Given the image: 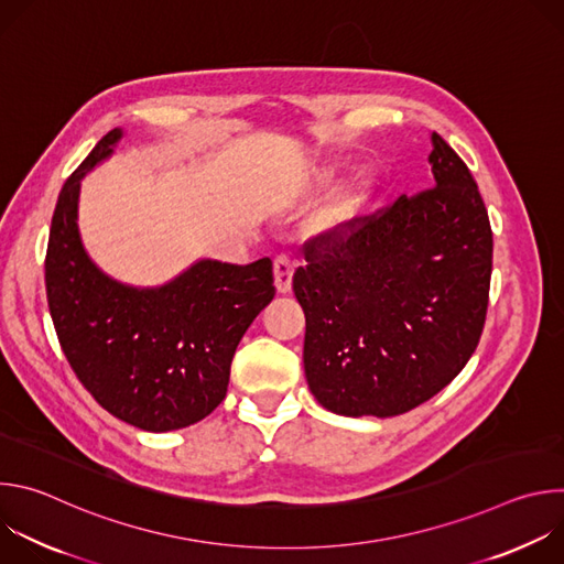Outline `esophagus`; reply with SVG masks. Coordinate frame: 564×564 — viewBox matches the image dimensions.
Returning <instances> with one entry per match:
<instances>
[{
	"label": "esophagus",
	"mask_w": 564,
	"mask_h": 564,
	"mask_svg": "<svg viewBox=\"0 0 564 564\" xmlns=\"http://www.w3.org/2000/svg\"><path fill=\"white\" fill-rule=\"evenodd\" d=\"M292 274H294V261L288 254H276L274 257V279H276L279 292L285 294L292 290Z\"/></svg>",
	"instance_id": "34e87169"
}]
</instances>
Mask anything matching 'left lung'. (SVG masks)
I'll list each match as a JSON object with an SVG mask.
<instances>
[{
    "mask_svg": "<svg viewBox=\"0 0 564 564\" xmlns=\"http://www.w3.org/2000/svg\"><path fill=\"white\" fill-rule=\"evenodd\" d=\"M431 142L433 187L314 236L294 272L305 379L337 415L413 411L459 375L485 328L489 214L464 160Z\"/></svg>",
    "mask_w": 564,
    "mask_h": 564,
    "instance_id": "8db88e82",
    "label": "left lung"
}]
</instances>
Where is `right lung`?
Returning a JSON list of instances; mask_svg holds the SVG:
<instances>
[{
	"mask_svg": "<svg viewBox=\"0 0 564 564\" xmlns=\"http://www.w3.org/2000/svg\"><path fill=\"white\" fill-rule=\"evenodd\" d=\"M120 138L109 131L57 196L46 299L62 352L98 404L135 429L165 433L200 422L225 399L236 346L276 290L270 259H205L160 288L107 276L79 240L77 196Z\"/></svg>",
	"mask_w": 564,
	"mask_h": 564,
	"instance_id": "1",
	"label": "right lung"
}]
</instances>
